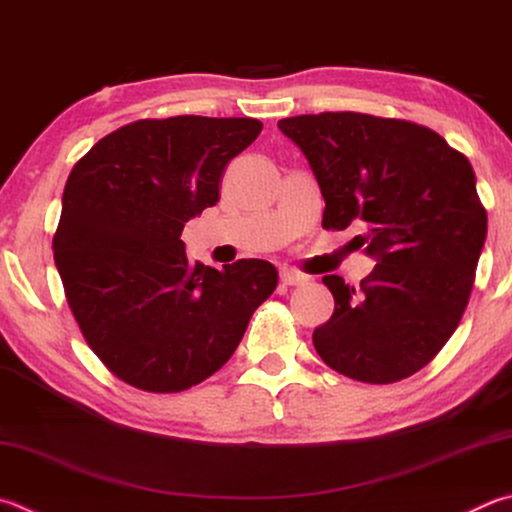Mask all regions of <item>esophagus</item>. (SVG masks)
Here are the masks:
<instances>
[{"label": "esophagus", "instance_id": "34e87169", "mask_svg": "<svg viewBox=\"0 0 512 512\" xmlns=\"http://www.w3.org/2000/svg\"><path fill=\"white\" fill-rule=\"evenodd\" d=\"M280 280L286 286H300V284L309 282V277L302 275V273H297V271H291V268H284V271L280 273Z\"/></svg>", "mask_w": 512, "mask_h": 512}]
</instances>
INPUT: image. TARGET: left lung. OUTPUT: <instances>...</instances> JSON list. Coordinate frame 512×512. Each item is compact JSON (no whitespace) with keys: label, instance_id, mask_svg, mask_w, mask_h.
<instances>
[{"label":"left lung","instance_id":"obj_1","mask_svg":"<svg viewBox=\"0 0 512 512\" xmlns=\"http://www.w3.org/2000/svg\"><path fill=\"white\" fill-rule=\"evenodd\" d=\"M300 147L324 199L322 226L358 224L376 266L360 286L324 275L336 309L313 331L320 358L362 383L425 367L457 329L486 244L470 161L423 125L356 111L277 123Z\"/></svg>","mask_w":512,"mask_h":512}]
</instances>
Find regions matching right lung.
<instances>
[{
    "label": "right lung",
    "mask_w": 512,
    "mask_h": 512,
    "mask_svg": "<svg viewBox=\"0 0 512 512\" xmlns=\"http://www.w3.org/2000/svg\"><path fill=\"white\" fill-rule=\"evenodd\" d=\"M255 118L136 120L91 147L64 185L53 257L80 331L109 371L145 392H183L235 353L277 268L190 264L183 226L219 201L224 167Z\"/></svg>",
    "instance_id": "add662e5"
}]
</instances>
